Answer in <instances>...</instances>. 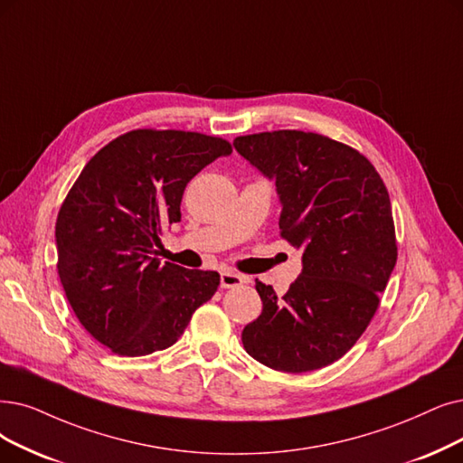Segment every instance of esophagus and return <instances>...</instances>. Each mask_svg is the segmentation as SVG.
I'll use <instances>...</instances> for the list:
<instances>
[{
  "mask_svg": "<svg viewBox=\"0 0 463 463\" xmlns=\"http://www.w3.org/2000/svg\"><path fill=\"white\" fill-rule=\"evenodd\" d=\"M249 281V277L245 275H239L235 271H230V269H224L220 273V287L222 288H235V287H241Z\"/></svg>",
  "mask_w": 463,
  "mask_h": 463,
  "instance_id": "esophagus-1",
  "label": "esophagus"
}]
</instances>
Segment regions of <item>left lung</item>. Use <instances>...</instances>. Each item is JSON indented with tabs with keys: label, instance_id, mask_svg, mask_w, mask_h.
<instances>
[{
	"label": "left lung",
	"instance_id": "left-lung-1",
	"mask_svg": "<svg viewBox=\"0 0 463 463\" xmlns=\"http://www.w3.org/2000/svg\"><path fill=\"white\" fill-rule=\"evenodd\" d=\"M233 146L275 184L281 235L302 250V271L283 296L256 281L264 307L243 328V345L273 371H317L359 340L390 281V195L371 161L323 135L273 131Z\"/></svg>",
	"mask_w": 463,
	"mask_h": 463
}]
</instances>
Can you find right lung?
Segmentation results:
<instances>
[{
  "instance_id": "add662e5",
  "label": "right lung",
  "mask_w": 463,
  "mask_h": 463,
  "mask_svg": "<svg viewBox=\"0 0 463 463\" xmlns=\"http://www.w3.org/2000/svg\"><path fill=\"white\" fill-rule=\"evenodd\" d=\"M230 142L138 128L104 146L66 195L54 228L59 277L89 335L123 357L173 345L213 298L216 271L161 264V228L180 220L186 184Z\"/></svg>"
}]
</instances>
